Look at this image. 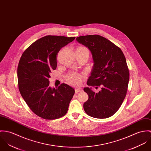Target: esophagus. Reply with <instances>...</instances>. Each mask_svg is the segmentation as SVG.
Here are the masks:
<instances>
[{
    "mask_svg": "<svg viewBox=\"0 0 151 151\" xmlns=\"http://www.w3.org/2000/svg\"><path fill=\"white\" fill-rule=\"evenodd\" d=\"M83 90L82 88H75V93H80L81 91H82Z\"/></svg>",
    "mask_w": 151,
    "mask_h": 151,
    "instance_id": "34e87169",
    "label": "esophagus"
}]
</instances>
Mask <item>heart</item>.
<instances>
[{"label":"heart","mask_w":151,"mask_h":151,"mask_svg":"<svg viewBox=\"0 0 151 151\" xmlns=\"http://www.w3.org/2000/svg\"><path fill=\"white\" fill-rule=\"evenodd\" d=\"M78 48L87 49L84 47H79ZM66 79L69 83L73 84V85H79L81 82L82 76L76 73L72 72L68 75L66 76Z\"/></svg>","instance_id":"1"}]
</instances>
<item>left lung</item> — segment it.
Wrapping results in <instances>:
<instances>
[{
    "label": "left lung",
    "mask_w": 151,
    "mask_h": 151,
    "mask_svg": "<svg viewBox=\"0 0 151 151\" xmlns=\"http://www.w3.org/2000/svg\"><path fill=\"white\" fill-rule=\"evenodd\" d=\"M76 40L88 47L93 57L94 65L87 85L101 87L97 93L91 88H84L88 96L84 110L91 117H111L120 107L127 91L129 71L124 55L119 47L100 35L81 36Z\"/></svg>",
    "instance_id": "obj_1"
}]
</instances>
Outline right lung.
I'll return each mask as SVG.
<instances>
[{"label": "right lung", "mask_w": 151, "mask_h": 151, "mask_svg": "<svg viewBox=\"0 0 151 151\" xmlns=\"http://www.w3.org/2000/svg\"><path fill=\"white\" fill-rule=\"evenodd\" d=\"M75 37L47 35L34 42L22 54L17 68L18 88L32 111L47 120L58 119L68 111L75 90L67 84L49 86L51 71L57 65V54Z\"/></svg>", "instance_id": "obj_1"}]
</instances>
